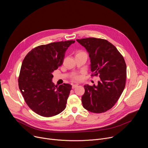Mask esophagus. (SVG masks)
<instances>
[{
	"label": "esophagus",
	"instance_id": "esophagus-1",
	"mask_svg": "<svg viewBox=\"0 0 148 148\" xmlns=\"http://www.w3.org/2000/svg\"><path fill=\"white\" fill-rule=\"evenodd\" d=\"M78 86V84H73V85H72V88H73V89H74V88H76Z\"/></svg>",
	"mask_w": 148,
	"mask_h": 148
}]
</instances>
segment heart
I'll return each mask as SVG.
<instances>
[{
	"label": "heart",
	"mask_w": 148,
	"mask_h": 148,
	"mask_svg": "<svg viewBox=\"0 0 148 148\" xmlns=\"http://www.w3.org/2000/svg\"><path fill=\"white\" fill-rule=\"evenodd\" d=\"M86 53L85 52H84V51H79L78 53ZM71 78H72V79H73V80H74V81H79V80L81 79V75H79L78 74H74L72 75Z\"/></svg>",
	"instance_id": "1"
}]
</instances>
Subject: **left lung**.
I'll return each mask as SVG.
<instances>
[{"label":"left lung","mask_w":148,"mask_h":148,"mask_svg":"<svg viewBox=\"0 0 148 148\" xmlns=\"http://www.w3.org/2000/svg\"><path fill=\"white\" fill-rule=\"evenodd\" d=\"M86 49L91 60V76H99L97 86H84L83 107L93 113H102L114 107L126 83V66L117 49L108 41L94 37L77 39Z\"/></svg>","instance_id":"8db88e82"}]
</instances>
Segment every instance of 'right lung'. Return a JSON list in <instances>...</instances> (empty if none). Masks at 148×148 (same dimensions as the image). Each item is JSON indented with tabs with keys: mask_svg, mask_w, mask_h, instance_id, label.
I'll use <instances>...</instances> for the list:
<instances>
[{
	"mask_svg": "<svg viewBox=\"0 0 148 148\" xmlns=\"http://www.w3.org/2000/svg\"><path fill=\"white\" fill-rule=\"evenodd\" d=\"M74 40L38 46L25 57L18 78V87L29 107L38 115L51 117L64 111L71 86H57L53 73L61 66L65 53Z\"/></svg>",
	"mask_w": 148,
	"mask_h": 148,
	"instance_id": "add662e5",
	"label": "right lung"
}]
</instances>
